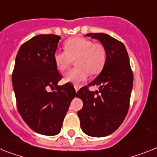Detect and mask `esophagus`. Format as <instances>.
I'll return each instance as SVG.
<instances>
[{
  "label": "esophagus",
  "instance_id": "34e87169",
  "mask_svg": "<svg viewBox=\"0 0 157 157\" xmlns=\"http://www.w3.org/2000/svg\"><path fill=\"white\" fill-rule=\"evenodd\" d=\"M74 88H75V90H76V92H77V91L79 90V88H78V86H77V85H75Z\"/></svg>",
  "mask_w": 157,
  "mask_h": 157
}]
</instances>
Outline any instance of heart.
I'll list each match as a JSON object with an SVG mask.
<instances>
[{"mask_svg":"<svg viewBox=\"0 0 157 157\" xmlns=\"http://www.w3.org/2000/svg\"><path fill=\"white\" fill-rule=\"evenodd\" d=\"M64 48V51L56 50L53 54L56 68L64 72L74 60L76 66L64 74V82L79 85L86 80L89 73L98 74L105 66L106 50L100 42H93L82 36H74L65 40Z\"/></svg>","mask_w":157,"mask_h":157,"instance_id":"b5f03b06","label":"heart"}]
</instances>
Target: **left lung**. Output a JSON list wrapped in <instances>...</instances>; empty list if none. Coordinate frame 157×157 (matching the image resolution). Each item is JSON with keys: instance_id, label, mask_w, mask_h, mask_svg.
<instances>
[{"instance_id": "8db88e82", "label": "left lung", "mask_w": 157, "mask_h": 157, "mask_svg": "<svg viewBox=\"0 0 157 157\" xmlns=\"http://www.w3.org/2000/svg\"><path fill=\"white\" fill-rule=\"evenodd\" d=\"M100 40L106 50V62L101 72L89 86L98 85L99 91L92 92L89 87L76 93L83 101L77 112L82 131L93 137H103L115 132L129 109L133 73L129 57L122 42L105 33H88Z\"/></svg>"}]
</instances>
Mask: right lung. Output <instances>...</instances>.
I'll return each instance as SVG.
<instances>
[{"label":"right lung","instance_id":"1","mask_svg":"<svg viewBox=\"0 0 157 157\" xmlns=\"http://www.w3.org/2000/svg\"><path fill=\"white\" fill-rule=\"evenodd\" d=\"M60 39L54 34H40L24 43L17 54L12 74L20 115L32 130L41 135L60 132L76 97L70 84L57 85L62 76L55 65L53 54Z\"/></svg>","mask_w":157,"mask_h":157}]
</instances>
